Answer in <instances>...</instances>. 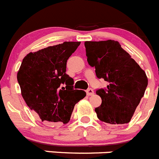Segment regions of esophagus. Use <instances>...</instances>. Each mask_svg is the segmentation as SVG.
I'll return each instance as SVG.
<instances>
[{
	"instance_id": "1",
	"label": "esophagus",
	"mask_w": 159,
	"mask_h": 159,
	"mask_svg": "<svg viewBox=\"0 0 159 159\" xmlns=\"http://www.w3.org/2000/svg\"><path fill=\"white\" fill-rule=\"evenodd\" d=\"M86 93L88 96H93L94 94V91L93 89H88L86 90Z\"/></svg>"
}]
</instances>
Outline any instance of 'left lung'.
Instances as JSON below:
<instances>
[{
	"mask_svg": "<svg viewBox=\"0 0 159 159\" xmlns=\"http://www.w3.org/2000/svg\"><path fill=\"white\" fill-rule=\"evenodd\" d=\"M88 63L96 75L109 85L96 91L102 100L95 108L97 118L107 124L130 122L148 84L145 71L115 40L85 41Z\"/></svg>",
	"mask_w": 159,
	"mask_h": 159,
	"instance_id": "1",
	"label": "left lung"
}]
</instances>
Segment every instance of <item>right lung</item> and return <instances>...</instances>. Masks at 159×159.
Instances as JSON below:
<instances>
[{
  "instance_id": "right-lung-1",
  "label": "right lung",
  "mask_w": 159,
  "mask_h": 159,
  "mask_svg": "<svg viewBox=\"0 0 159 159\" xmlns=\"http://www.w3.org/2000/svg\"><path fill=\"white\" fill-rule=\"evenodd\" d=\"M80 43L64 42L30 52L23 59L17 73L21 95L43 123L67 124L74 105L86 96L73 89L74 80L66 74L67 60Z\"/></svg>"
}]
</instances>
